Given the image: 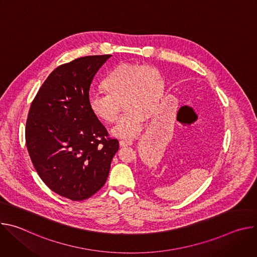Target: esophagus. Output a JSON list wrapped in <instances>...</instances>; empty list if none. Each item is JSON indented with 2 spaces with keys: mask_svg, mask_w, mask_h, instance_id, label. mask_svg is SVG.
I'll use <instances>...</instances> for the list:
<instances>
[{
  "mask_svg": "<svg viewBox=\"0 0 257 257\" xmlns=\"http://www.w3.org/2000/svg\"><path fill=\"white\" fill-rule=\"evenodd\" d=\"M133 141L131 139H122L120 140V146H127V145H132Z\"/></svg>",
  "mask_w": 257,
  "mask_h": 257,
  "instance_id": "34e87169",
  "label": "esophagus"
}]
</instances>
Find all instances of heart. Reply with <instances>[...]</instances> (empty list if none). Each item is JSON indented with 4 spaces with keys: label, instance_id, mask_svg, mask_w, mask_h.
<instances>
[{
    "label": "heart",
    "instance_id": "obj_1",
    "mask_svg": "<svg viewBox=\"0 0 257 257\" xmlns=\"http://www.w3.org/2000/svg\"><path fill=\"white\" fill-rule=\"evenodd\" d=\"M105 95L90 94L87 104L92 116L105 125L117 122L121 103L126 109L113 130L119 137L136 136L159 108L165 84L160 71L152 66L121 63L115 66L101 82Z\"/></svg>",
    "mask_w": 257,
    "mask_h": 257
}]
</instances>
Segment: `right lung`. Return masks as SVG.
<instances>
[{"label": "right lung", "instance_id": "add662e5", "mask_svg": "<svg viewBox=\"0 0 257 257\" xmlns=\"http://www.w3.org/2000/svg\"><path fill=\"white\" fill-rule=\"evenodd\" d=\"M109 57L86 56L57 67L28 112L25 140L33 166L52 191L73 201L104 185L119 150L87 104L93 76Z\"/></svg>", "mask_w": 257, "mask_h": 257}]
</instances>
